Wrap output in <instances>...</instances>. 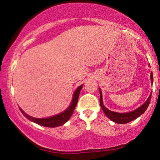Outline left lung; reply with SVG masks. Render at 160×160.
I'll use <instances>...</instances> for the list:
<instances>
[{
  "label": "left lung",
  "mask_w": 160,
  "mask_h": 160,
  "mask_svg": "<svg viewBox=\"0 0 160 160\" xmlns=\"http://www.w3.org/2000/svg\"><path fill=\"white\" fill-rule=\"evenodd\" d=\"M150 66V65H149ZM150 80L152 85L153 82V75L152 72L150 73ZM99 93H100V98H99V103L100 106L103 110V112L105 113L108 118H109L110 120H112L113 122L119 124H125L127 123L131 122V121L135 120L138 117H139L140 115H142V113H144L146 110H147V108L148 107L149 104H150V99H151V95H152V92L150 94V96L147 99V101L144 102V104H142L141 106L137 108L136 109L133 111H131V112H126V113H118V112H113V111H111L108 109L107 108L104 106V104H103V98H102V93L101 89L99 88Z\"/></svg>",
  "instance_id": "obj_1"
}]
</instances>
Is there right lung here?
Segmentation results:
<instances>
[{
  "label": "right lung",
  "instance_id": "add662e5",
  "mask_svg": "<svg viewBox=\"0 0 160 160\" xmlns=\"http://www.w3.org/2000/svg\"><path fill=\"white\" fill-rule=\"evenodd\" d=\"M83 85H81L80 86L75 90L73 94H72V101L70 102L69 107L67 108L66 110H64L63 112H61L58 114L54 115L50 117L47 118H35L32 117V116H29L24 112V111L20 109V107H19L20 112L22 113L25 116V117L29 120L30 121H32L37 124H39L40 126H45V127H49V128H55V127L61 126L63 125L64 123H66L69 120L70 118L71 117V116L73 113V111L75 110V108L76 107L77 103L78 101V98H79L80 92L81 90H82Z\"/></svg>",
  "mask_w": 160,
  "mask_h": 160
}]
</instances>
